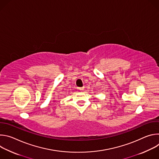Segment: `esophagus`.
<instances>
[{
    "mask_svg": "<svg viewBox=\"0 0 159 159\" xmlns=\"http://www.w3.org/2000/svg\"><path fill=\"white\" fill-rule=\"evenodd\" d=\"M79 89L80 90V91H82V90H84V87H79Z\"/></svg>",
    "mask_w": 159,
    "mask_h": 159,
    "instance_id": "1",
    "label": "esophagus"
}]
</instances>
